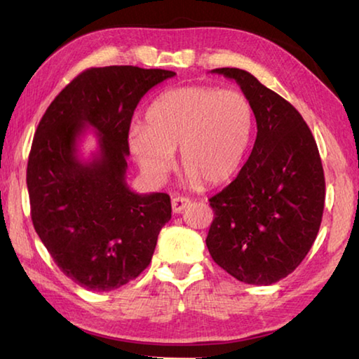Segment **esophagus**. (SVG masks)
Returning <instances> with one entry per match:
<instances>
[{
  "instance_id": "1",
  "label": "esophagus",
  "mask_w": 359,
  "mask_h": 359,
  "mask_svg": "<svg viewBox=\"0 0 359 359\" xmlns=\"http://www.w3.org/2000/svg\"><path fill=\"white\" fill-rule=\"evenodd\" d=\"M190 199L184 198V196H174L172 198V212L174 214H180L182 210L190 205Z\"/></svg>"
}]
</instances>
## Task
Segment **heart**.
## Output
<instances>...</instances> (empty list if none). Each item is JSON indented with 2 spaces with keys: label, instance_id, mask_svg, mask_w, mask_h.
Wrapping results in <instances>:
<instances>
[{
  "label": "heart",
  "instance_id": "obj_1",
  "mask_svg": "<svg viewBox=\"0 0 359 359\" xmlns=\"http://www.w3.org/2000/svg\"><path fill=\"white\" fill-rule=\"evenodd\" d=\"M133 126L128 144L139 166L163 179L180 149L188 184L218 187L239 172L250 147L255 115L244 93L205 85H185L161 93Z\"/></svg>",
  "mask_w": 359,
  "mask_h": 359
}]
</instances>
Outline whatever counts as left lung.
Returning <instances> with one entry per match:
<instances>
[{
  "label": "left lung",
  "mask_w": 359,
  "mask_h": 359,
  "mask_svg": "<svg viewBox=\"0 0 359 359\" xmlns=\"http://www.w3.org/2000/svg\"><path fill=\"white\" fill-rule=\"evenodd\" d=\"M238 82L257 118V139L241 172L209 201L205 245L238 280L272 285L311 250L325 208V174L302 115L280 95L238 68L212 69Z\"/></svg>",
  "instance_id": "obj_1"
}]
</instances>
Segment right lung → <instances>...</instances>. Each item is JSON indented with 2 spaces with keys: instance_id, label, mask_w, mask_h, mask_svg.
I'll use <instances>...</instances> for the list:
<instances>
[{
  "instance_id": "1",
  "label": "right lung",
  "mask_w": 359,
  "mask_h": 359,
  "mask_svg": "<svg viewBox=\"0 0 359 359\" xmlns=\"http://www.w3.org/2000/svg\"><path fill=\"white\" fill-rule=\"evenodd\" d=\"M174 76L137 66L90 68L39 121L27 168L33 226L60 271L83 288L111 291L136 278L171 220L169 194H139L125 175L135 109ZM87 126L97 130L99 151L85 162L76 142Z\"/></svg>"
}]
</instances>
